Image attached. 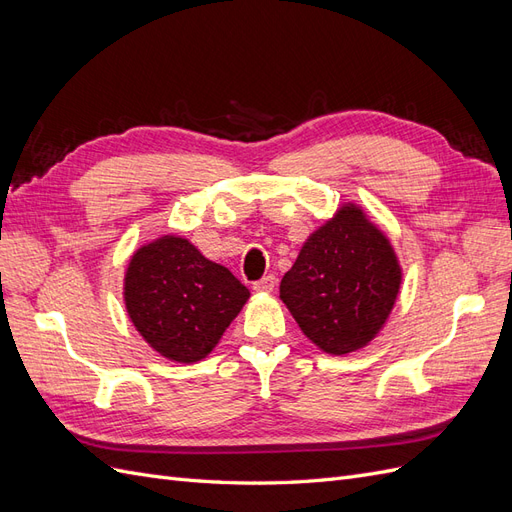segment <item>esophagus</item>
<instances>
[{
    "label": "esophagus",
    "instance_id": "esophagus-1",
    "mask_svg": "<svg viewBox=\"0 0 512 512\" xmlns=\"http://www.w3.org/2000/svg\"><path fill=\"white\" fill-rule=\"evenodd\" d=\"M275 275H265V277H260L258 282H254L252 284V288L256 290V292H271L273 288H275Z\"/></svg>",
    "mask_w": 512,
    "mask_h": 512
}]
</instances>
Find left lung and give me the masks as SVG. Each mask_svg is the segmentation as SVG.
<instances>
[{"mask_svg": "<svg viewBox=\"0 0 512 512\" xmlns=\"http://www.w3.org/2000/svg\"><path fill=\"white\" fill-rule=\"evenodd\" d=\"M399 284L389 239L359 207L344 205L305 241L282 277L280 299L320 350L348 354L382 329Z\"/></svg>", "mask_w": 512, "mask_h": 512, "instance_id": "8db88e82", "label": "left lung"}]
</instances>
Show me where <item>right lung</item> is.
I'll return each instance as SVG.
<instances>
[{"label":"right lung","instance_id":"1","mask_svg":"<svg viewBox=\"0 0 512 512\" xmlns=\"http://www.w3.org/2000/svg\"><path fill=\"white\" fill-rule=\"evenodd\" d=\"M123 286L136 331L177 363L205 359L250 299V290L226 267L175 235L143 245Z\"/></svg>","mask_w":512,"mask_h":512}]
</instances>
